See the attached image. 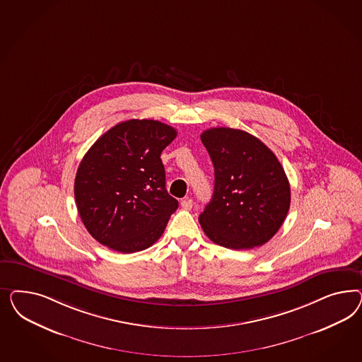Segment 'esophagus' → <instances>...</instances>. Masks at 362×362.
Instances as JSON below:
<instances>
[{
	"instance_id": "esophagus-1",
	"label": "esophagus",
	"mask_w": 362,
	"mask_h": 362,
	"mask_svg": "<svg viewBox=\"0 0 362 362\" xmlns=\"http://www.w3.org/2000/svg\"><path fill=\"white\" fill-rule=\"evenodd\" d=\"M182 207L185 209H192V206H194V202H192V199H189V197H186V199H183L182 200Z\"/></svg>"
}]
</instances>
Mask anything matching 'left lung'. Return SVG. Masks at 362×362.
Returning a JSON list of instances; mask_svg holds the SVG:
<instances>
[{
    "mask_svg": "<svg viewBox=\"0 0 362 362\" xmlns=\"http://www.w3.org/2000/svg\"><path fill=\"white\" fill-rule=\"evenodd\" d=\"M215 168L214 195L199 216L211 240L251 250L271 240L291 206L284 168L260 139L230 127L200 135Z\"/></svg>",
    "mask_w": 362,
    "mask_h": 362,
    "instance_id": "8db88e82",
    "label": "left lung"
}]
</instances>
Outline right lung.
I'll return each instance as SVG.
<instances>
[{
	"label": "right lung",
	"mask_w": 362,
	"mask_h": 362,
	"mask_svg": "<svg viewBox=\"0 0 362 362\" xmlns=\"http://www.w3.org/2000/svg\"><path fill=\"white\" fill-rule=\"evenodd\" d=\"M174 127L153 119L121 122L81 160L74 182L78 214L88 233L117 252H139L165 232L179 207L165 189L160 153Z\"/></svg>",
	"instance_id": "obj_1"
}]
</instances>
